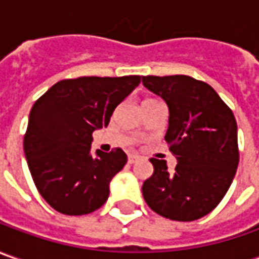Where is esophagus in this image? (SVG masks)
Instances as JSON below:
<instances>
[{
  "mask_svg": "<svg viewBox=\"0 0 259 259\" xmlns=\"http://www.w3.org/2000/svg\"><path fill=\"white\" fill-rule=\"evenodd\" d=\"M139 159H140V157H139L138 155H129V159H127V162H129L130 165H133V163H136V162H138Z\"/></svg>",
  "mask_w": 259,
  "mask_h": 259,
  "instance_id": "34e87169",
  "label": "esophagus"
}]
</instances>
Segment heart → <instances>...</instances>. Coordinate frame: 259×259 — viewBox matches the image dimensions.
<instances>
[{"mask_svg": "<svg viewBox=\"0 0 259 259\" xmlns=\"http://www.w3.org/2000/svg\"><path fill=\"white\" fill-rule=\"evenodd\" d=\"M149 102H155V100H152V99H147V100H145L143 103H149Z\"/></svg>", "mask_w": 259, "mask_h": 259, "instance_id": "heart-1", "label": "heart"}]
</instances>
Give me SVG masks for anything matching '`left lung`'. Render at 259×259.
I'll use <instances>...</instances> for the list:
<instances>
[{"label": "left lung", "mask_w": 259, "mask_h": 259, "mask_svg": "<svg viewBox=\"0 0 259 259\" xmlns=\"http://www.w3.org/2000/svg\"><path fill=\"white\" fill-rule=\"evenodd\" d=\"M143 85L160 96L169 109L165 140L178 165L152 157L153 175L142 186L149 208L189 222L208 215L234 181L238 129L232 110L205 81L189 76H143Z\"/></svg>", "instance_id": "obj_1"}]
</instances>
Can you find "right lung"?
Segmentation results:
<instances>
[{"label":"right lung","mask_w":259,"mask_h":259,"mask_svg":"<svg viewBox=\"0 0 259 259\" xmlns=\"http://www.w3.org/2000/svg\"><path fill=\"white\" fill-rule=\"evenodd\" d=\"M140 76L61 80L34 103L24 153L40 195L64 215H85L109 198L113 176L127 162L120 147L92 155L93 132L107 127L114 109Z\"/></svg>","instance_id":"obj_1"}]
</instances>
